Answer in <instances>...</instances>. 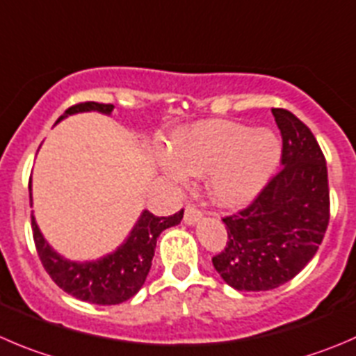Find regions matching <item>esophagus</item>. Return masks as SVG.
<instances>
[{"label": "esophagus", "mask_w": 356, "mask_h": 356, "mask_svg": "<svg viewBox=\"0 0 356 356\" xmlns=\"http://www.w3.org/2000/svg\"><path fill=\"white\" fill-rule=\"evenodd\" d=\"M202 219V210L195 205H186L184 210V222L186 224H195Z\"/></svg>", "instance_id": "1"}]
</instances>
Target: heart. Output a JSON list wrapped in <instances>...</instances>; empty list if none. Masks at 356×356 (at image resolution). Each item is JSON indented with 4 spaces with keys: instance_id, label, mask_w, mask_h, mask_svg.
<instances>
[{
    "instance_id": "1",
    "label": "heart",
    "mask_w": 356,
    "mask_h": 356,
    "mask_svg": "<svg viewBox=\"0 0 356 356\" xmlns=\"http://www.w3.org/2000/svg\"><path fill=\"white\" fill-rule=\"evenodd\" d=\"M278 156L280 143L270 130L203 122L174 140L167 170L177 179L209 174L210 198L220 207H240L257 195Z\"/></svg>"
}]
</instances>
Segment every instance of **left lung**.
Returning a JSON list of instances; mask_svg holds the SVG:
<instances>
[{
    "label": "left lung",
    "instance_id": "1",
    "mask_svg": "<svg viewBox=\"0 0 356 356\" xmlns=\"http://www.w3.org/2000/svg\"><path fill=\"white\" fill-rule=\"evenodd\" d=\"M282 134V165L254 202L222 217L226 247L212 264L229 287L271 291L318 250L330 219L327 163L312 130L291 111L271 109Z\"/></svg>",
    "mask_w": 356,
    "mask_h": 356
}]
</instances>
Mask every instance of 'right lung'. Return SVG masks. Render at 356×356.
Returning a JSON list of instances; mask_svg holds the SVG:
<instances>
[{
  "label": "right lung",
  "mask_w": 356,
  "mask_h": 356,
  "mask_svg": "<svg viewBox=\"0 0 356 356\" xmlns=\"http://www.w3.org/2000/svg\"><path fill=\"white\" fill-rule=\"evenodd\" d=\"M113 108H115L113 104L79 102L65 109V113L57 122L64 120L65 116L83 111H99L111 115ZM182 216H184V210H179L177 213L168 217H156L149 210H144L122 247L106 257L90 262H72L60 257L44 241L43 234L38 229L34 216H31V224H33V238L38 255L51 280L62 291L79 301L109 306L125 302L127 299L134 298L139 292L151 270L156 238L163 229L181 222Z\"/></svg>",
  "instance_id": "add662e5"
}]
</instances>
